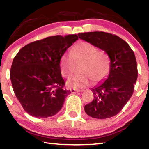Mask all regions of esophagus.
<instances>
[{
    "label": "esophagus",
    "instance_id": "esophagus-1",
    "mask_svg": "<svg viewBox=\"0 0 149 149\" xmlns=\"http://www.w3.org/2000/svg\"><path fill=\"white\" fill-rule=\"evenodd\" d=\"M70 91H71V92L72 93H79L81 91H82L83 90H79V89H70Z\"/></svg>",
    "mask_w": 149,
    "mask_h": 149
}]
</instances>
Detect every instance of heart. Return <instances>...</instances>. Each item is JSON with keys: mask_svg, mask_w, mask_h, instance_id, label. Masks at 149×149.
<instances>
[{"mask_svg": "<svg viewBox=\"0 0 149 149\" xmlns=\"http://www.w3.org/2000/svg\"><path fill=\"white\" fill-rule=\"evenodd\" d=\"M82 62L79 72L68 79L66 85L70 88L80 89L87 86L91 80L98 83L108 75L110 68L108 55L97 47L82 41L75 45L70 52H65L60 57L59 67L63 77L69 78L75 72V64Z\"/></svg>", "mask_w": 149, "mask_h": 149, "instance_id": "b5f03b06", "label": "heart"}]
</instances>
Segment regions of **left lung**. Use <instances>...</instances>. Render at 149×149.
Returning a JSON list of instances; mask_svg holds the SVG:
<instances>
[{
  "label": "left lung",
  "instance_id": "8db88e82",
  "mask_svg": "<svg viewBox=\"0 0 149 149\" xmlns=\"http://www.w3.org/2000/svg\"><path fill=\"white\" fill-rule=\"evenodd\" d=\"M79 37L104 50L110 59L109 75L93 88L94 99L85 106L91 117L105 119L117 115L134 91L138 71L135 54L117 35L103 31L79 33Z\"/></svg>",
  "mask_w": 149,
  "mask_h": 149
}]
</instances>
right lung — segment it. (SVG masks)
I'll return each mask as SVG.
<instances>
[{"label": "right lung", "mask_w": 149, "mask_h": 149, "mask_svg": "<svg viewBox=\"0 0 149 149\" xmlns=\"http://www.w3.org/2000/svg\"><path fill=\"white\" fill-rule=\"evenodd\" d=\"M78 39L55 35L27 44L14 57L10 73L12 88L27 113L35 118L56 114L70 91L60 70V57Z\"/></svg>", "instance_id": "right-lung-1"}]
</instances>
